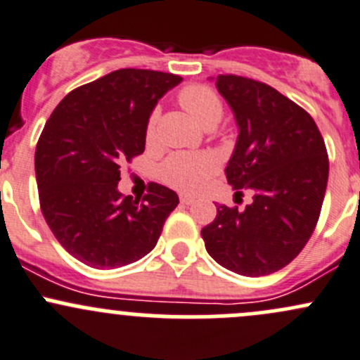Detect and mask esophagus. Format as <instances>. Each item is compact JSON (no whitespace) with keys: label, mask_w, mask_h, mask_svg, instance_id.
<instances>
[{"label":"esophagus","mask_w":360,"mask_h":360,"mask_svg":"<svg viewBox=\"0 0 360 360\" xmlns=\"http://www.w3.org/2000/svg\"><path fill=\"white\" fill-rule=\"evenodd\" d=\"M193 202L195 198L190 197V195H181V203H184V205H191Z\"/></svg>","instance_id":"obj_1"}]
</instances>
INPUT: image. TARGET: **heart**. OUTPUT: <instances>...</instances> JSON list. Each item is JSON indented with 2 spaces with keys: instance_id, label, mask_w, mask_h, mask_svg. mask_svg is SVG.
Masks as SVG:
<instances>
[{
  "instance_id": "obj_1",
  "label": "heart",
  "mask_w": 360,
  "mask_h": 360,
  "mask_svg": "<svg viewBox=\"0 0 360 360\" xmlns=\"http://www.w3.org/2000/svg\"><path fill=\"white\" fill-rule=\"evenodd\" d=\"M179 104L203 129L210 125L216 127L223 116V103H221L219 96L209 86H186L179 92ZM157 120L158 112L155 111L148 122V141L155 137ZM217 165L219 163L212 153H188V151L186 153H174L160 167V177L170 188L191 193V191L200 190L205 181L216 172Z\"/></svg>"
}]
</instances>
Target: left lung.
Returning a JSON list of instances; mask_svg holds the SVG:
<instances>
[{
    "instance_id": "obj_1",
    "label": "left lung",
    "mask_w": 360,
    "mask_h": 360,
    "mask_svg": "<svg viewBox=\"0 0 360 360\" xmlns=\"http://www.w3.org/2000/svg\"><path fill=\"white\" fill-rule=\"evenodd\" d=\"M216 82L235 116L238 136L226 165L235 191H252L244 210L217 205L202 230L207 252L248 277L289 264L314 233L324 202L329 160L314 118L270 85L233 75Z\"/></svg>"
}]
</instances>
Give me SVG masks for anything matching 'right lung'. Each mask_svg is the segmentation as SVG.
Here are the masks:
<instances>
[{"label":"right lung","instance_id":"right-lung-1","mask_svg":"<svg viewBox=\"0 0 360 360\" xmlns=\"http://www.w3.org/2000/svg\"><path fill=\"white\" fill-rule=\"evenodd\" d=\"M181 82L170 72L118 69L69 92L45 123L34 155L41 212L82 263L120 268L157 245L179 197L157 183L143 200L123 197L120 165L143 153L151 112Z\"/></svg>","mask_w":360,"mask_h":360}]
</instances>
